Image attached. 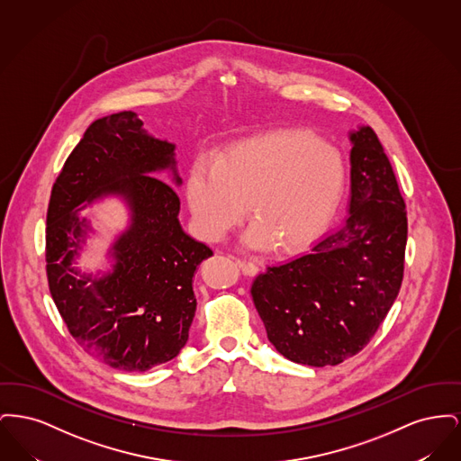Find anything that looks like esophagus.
Returning a JSON list of instances; mask_svg holds the SVG:
<instances>
[{
  "mask_svg": "<svg viewBox=\"0 0 461 461\" xmlns=\"http://www.w3.org/2000/svg\"><path fill=\"white\" fill-rule=\"evenodd\" d=\"M235 263L239 264V267H240L245 275H256L258 273V264L252 263V261L235 259Z\"/></svg>",
  "mask_w": 461,
  "mask_h": 461,
  "instance_id": "1",
  "label": "esophagus"
}]
</instances>
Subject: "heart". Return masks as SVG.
I'll return each mask as SVG.
<instances>
[{"instance_id":"1","label":"heart","mask_w":461,"mask_h":461,"mask_svg":"<svg viewBox=\"0 0 461 461\" xmlns=\"http://www.w3.org/2000/svg\"><path fill=\"white\" fill-rule=\"evenodd\" d=\"M344 185V158L333 145L311 132L276 130L231 143L214 162H195L186 198L200 239L222 240L249 205L247 243L294 254L329 228Z\"/></svg>"}]
</instances>
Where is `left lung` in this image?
<instances>
[{"label":"left lung","mask_w":461,"mask_h":461,"mask_svg":"<svg viewBox=\"0 0 461 461\" xmlns=\"http://www.w3.org/2000/svg\"><path fill=\"white\" fill-rule=\"evenodd\" d=\"M348 216L311 250L258 275L250 295L286 359L335 366L361 351L394 304L404 273L406 205L370 126L349 132Z\"/></svg>","instance_id":"8db88e82"}]
</instances>
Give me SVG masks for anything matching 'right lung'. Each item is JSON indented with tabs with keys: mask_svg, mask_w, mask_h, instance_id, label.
Here are the masks:
<instances>
[{
	"mask_svg": "<svg viewBox=\"0 0 461 461\" xmlns=\"http://www.w3.org/2000/svg\"><path fill=\"white\" fill-rule=\"evenodd\" d=\"M175 143L157 140L128 110L96 119L57 177L46 214V275L76 342L110 368L147 372L188 340L197 299L194 275L212 250L181 228ZM122 197L131 226L111 248L105 276L73 266L90 230L78 212L102 197Z\"/></svg>",
	"mask_w": 461,
	"mask_h": 461,
	"instance_id": "obj_1",
	"label": "right lung"
}]
</instances>
